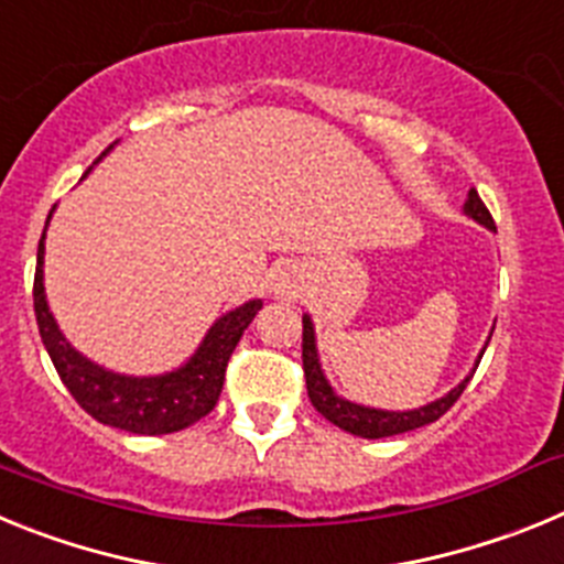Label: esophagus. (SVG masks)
I'll return each mask as SVG.
<instances>
[{"mask_svg":"<svg viewBox=\"0 0 564 564\" xmlns=\"http://www.w3.org/2000/svg\"><path fill=\"white\" fill-rule=\"evenodd\" d=\"M293 288H296V282H293L291 273H279L273 279V293H293Z\"/></svg>","mask_w":564,"mask_h":564,"instance_id":"34e87169","label":"esophagus"}]
</instances>
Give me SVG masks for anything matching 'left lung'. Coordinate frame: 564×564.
<instances>
[{"mask_svg": "<svg viewBox=\"0 0 564 564\" xmlns=\"http://www.w3.org/2000/svg\"><path fill=\"white\" fill-rule=\"evenodd\" d=\"M463 212H466L471 220L480 223V226L497 231L486 203L480 200V194H477L475 188L468 192V200L466 206H463ZM482 352L477 356V364H480ZM302 364H305L307 395H311V403L316 406V412H322L327 421L336 423L338 430L350 432V435H358V437H370V441L401 435V432H412L417 430V426L435 423L437 417L446 415V412L455 406V401L463 395V390H466V383L471 381V376L463 378L452 392H446V395L437 398V401L426 403V406H421V410H410V412L372 410V406H361V403L344 401V398H338L336 392H333L325 372H322V364H318V352H316V333H313L311 316H302Z\"/></svg>", "mask_w": 564, "mask_h": 564, "instance_id": "1", "label": "left lung"}]
</instances>
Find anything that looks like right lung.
Wrapping results in <instances>:
<instances>
[{
    "mask_svg": "<svg viewBox=\"0 0 564 564\" xmlns=\"http://www.w3.org/2000/svg\"><path fill=\"white\" fill-rule=\"evenodd\" d=\"M42 265L44 234L39 239L36 279H33L36 325L58 378H62L69 395L76 398L78 406L87 415L96 417L98 423L115 426V430L132 432V435H169V432L186 430V426L206 417L217 406L223 381H226L228 358H231L234 347H237L246 327L251 325L257 311L262 307L259 299L246 302L237 311L217 318L200 347H197V352L183 364L181 370L149 378L118 376V372L104 370L89 358H84L78 350H73L67 338L62 336L56 318L47 307V296H44Z\"/></svg>",
    "mask_w": 564,
    "mask_h": 564,
    "instance_id": "1",
    "label": "right lung"
}]
</instances>
